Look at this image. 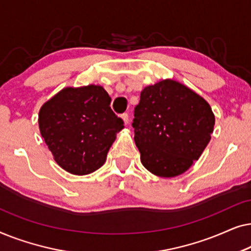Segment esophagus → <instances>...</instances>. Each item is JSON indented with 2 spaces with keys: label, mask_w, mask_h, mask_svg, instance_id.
Returning a JSON list of instances; mask_svg holds the SVG:
<instances>
[{
  "label": "esophagus",
  "mask_w": 251,
  "mask_h": 251,
  "mask_svg": "<svg viewBox=\"0 0 251 251\" xmlns=\"http://www.w3.org/2000/svg\"><path fill=\"white\" fill-rule=\"evenodd\" d=\"M121 119L123 120V122H125V125H128L129 123V115L125 113V114L121 115Z\"/></svg>",
  "instance_id": "34e87169"
}]
</instances>
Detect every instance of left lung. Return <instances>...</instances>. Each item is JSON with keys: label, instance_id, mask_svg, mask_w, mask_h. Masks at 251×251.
Instances as JSON below:
<instances>
[{"label": "left lung", "instance_id": "1", "mask_svg": "<svg viewBox=\"0 0 251 251\" xmlns=\"http://www.w3.org/2000/svg\"><path fill=\"white\" fill-rule=\"evenodd\" d=\"M214 126L208 101L180 82L145 87L132 122L143 166L159 177L184 174L203 153Z\"/></svg>", "mask_w": 251, "mask_h": 251}]
</instances>
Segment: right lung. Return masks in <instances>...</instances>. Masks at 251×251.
Wrapping results in <instances>:
<instances>
[{"label": "right lung", "mask_w": 251, "mask_h": 251, "mask_svg": "<svg viewBox=\"0 0 251 251\" xmlns=\"http://www.w3.org/2000/svg\"><path fill=\"white\" fill-rule=\"evenodd\" d=\"M101 85L66 87L44 102L39 128L53 160L67 173L83 176L99 169L123 121L109 107Z\"/></svg>", "instance_id": "1"}]
</instances>
